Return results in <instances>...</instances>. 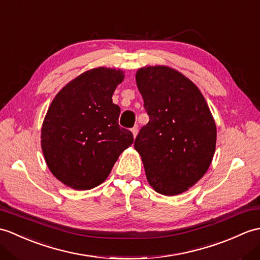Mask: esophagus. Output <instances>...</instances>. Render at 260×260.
<instances>
[{
    "mask_svg": "<svg viewBox=\"0 0 260 260\" xmlns=\"http://www.w3.org/2000/svg\"><path fill=\"white\" fill-rule=\"evenodd\" d=\"M132 133H133V135H134V137H136L137 133H138V128H137V126H134V127L132 128Z\"/></svg>",
    "mask_w": 260,
    "mask_h": 260,
    "instance_id": "obj_1",
    "label": "esophagus"
}]
</instances>
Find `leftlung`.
<instances>
[{
    "label": "left lung",
    "instance_id": "left-lung-1",
    "mask_svg": "<svg viewBox=\"0 0 260 260\" xmlns=\"http://www.w3.org/2000/svg\"><path fill=\"white\" fill-rule=\"evenodd\" d=\"M137 87L149 122L135 138L149 185L161 195L182 194L207 172L216 125L198 87L167 66L137 71Z\"/></svg>",
    "mask_w": 260,
    "mask_h": 260
}]
</instances>
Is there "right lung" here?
I'll return each instance as SVG.
<instances>
[{"label":"right lung","instance_id":"right-lung-1","mask_svg":"<svg viewBox=\"0 0 260 260\" xmlns=\"http://www.w3.org/2000/svg\"><path fill=\"white\" fill-rule=\"evenodd\" d=\"M124 80L120 70L98 68L84 72L59 90L48 107L41 145L51 173L77 190L101 185L134 142L120 127V108L112 96Z\"/></svg>","mask_w":260,"mask_h":260}]
</instances>
